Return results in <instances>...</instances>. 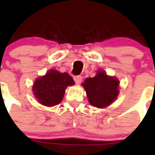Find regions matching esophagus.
<instances>
[{"label": "esophagus", "mask_w": 155, "mask_h": 155, "mask_svg": "<svg viewBox=\"0 0 155 155\" xmlns=\"http://www.w3.org/2000/svg\"><path fill=\"white\" fill-rule=\"evenodd\" d=\"M74 80H75V84H80V83L82 82V76H80V75H76V76L74 77Z\"/></svg>", "instance_id": "esophagus-1"}]
</instances>
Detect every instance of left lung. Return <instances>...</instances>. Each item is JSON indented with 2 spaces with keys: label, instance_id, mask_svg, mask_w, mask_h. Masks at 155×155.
Wrapping results in <instances>:
<instances>
[{
  "label": "left lung",
  "instance_id": "1",
  "mask_svg": "<svg viewBox=\"0 0 155 155\" xmlns=\"http://www.w3.org/2000/svg\"><path fill=\"white\" fill-rule=\"evenodd\" d=\"M119 80L107 75L104 71L99 70L96 76L87 78L83 83L87 99L92 106L105 108L113 103L119 94Z\"/></svg>",
  "mask_w": 155,
  "mask_h": 155
}]
</instances>
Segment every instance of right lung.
<instances>
[{
  "mask_svg": "<svg viewBox=\"0 0 155 155\" xmlns=\"http://www.w3.org/2000/svg\"><path fill=\"white\" fill-rule=\"evenodd\" d=\"M75 84L72 77L67 72L50 70L38 78L33 85V92L38 101L45 106H54L62 101L68 86Z\"/></svg>",
  "mask_w": 155,
  "mask_h": 155,
  "instance_id": "right-lung-1",
  "label": "right lung"
}]
</instances>
